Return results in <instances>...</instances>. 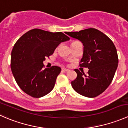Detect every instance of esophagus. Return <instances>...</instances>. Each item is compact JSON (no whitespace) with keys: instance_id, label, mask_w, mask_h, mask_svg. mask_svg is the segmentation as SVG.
<instances>
[{"instance_id":"esophagus-1","label":"esophagus","mask_w":128,"mask_h":128,"mask_svg":"<svg viewBox=\"0 0 128 128\" xmlns=\"http://www.w3.org/2000/svg\"><path fill=\"white\" fill-rule=\"evenodd\" d=\"M62 70L63 71H64V72H68V71H69V69H66V68H62Z\"/></svg>"}]
</instances>
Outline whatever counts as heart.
<instances>
[{
    "instance_id": "obj_1",
    "label": "heart",
    "mask_w": 128,
    "mask_h": 128,
    "mask_svg": "<svg viewBox=\"0 0 128 128\" xmlns=\"http://www.w3.org/2000/svg\"><path fill=\"white\" fill-rule=\"evenodd\" d=\"M77 42V41H73V42H72V43H71V44H73V43H74V42Z\"/></svg>"
}]
</instances>
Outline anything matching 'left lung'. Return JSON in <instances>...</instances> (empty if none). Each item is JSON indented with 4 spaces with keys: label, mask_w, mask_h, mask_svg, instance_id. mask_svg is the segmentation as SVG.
<instances>
[{
    "label": "left lung",
    "mask_w": 128,
    "mask_h": 128,
    "mask_svg": "<svg viewBox=\"0 0 128 128\" xmlns=\"http://www.w3.org/2000/svg\"><path fill=\"white\" fill-rule=\"evenodd\" d=\"M66 34L83 43L84 54L79 66L88 69L87 75L75 69L77 76L71 82L72 88L83 96L96 97L108 88L118 68L115 46L106 34L95 28Z\"/></svg>",
    "instance_id": "obj_1"
}]
</instances>
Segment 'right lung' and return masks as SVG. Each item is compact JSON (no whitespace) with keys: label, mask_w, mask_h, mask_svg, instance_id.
I'll use <instances>...</instances> for the list:
<instances>
[{"label":"right lung","mask_w":128,"mask_h":128,"mask_svg":"<svg viewBox=\"0 0 128 128\" xmlns=\"http://www.w3.org/2000/svg\"><path fill=\"white\" fill-rule=\"evenodd\" d=\"M69 39L62 32L34 28L17 40L12 51L10 67L15 81L24 92L40 98L53 89L61 69L53 66L43 70V61L54 53L59 44Z\"/></svg>","instance_id":"1"}]
</instances>
